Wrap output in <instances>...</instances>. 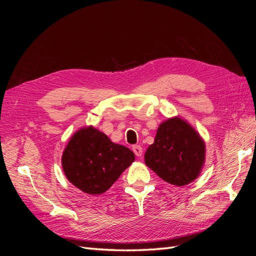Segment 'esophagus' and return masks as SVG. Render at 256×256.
<instances>
[{
    "label": "esophagus",
    "instance_id": "esophagus-1",
    "mask_svg": "<svg viewBox=\"0 0 256 256\" xmlns=\"http://www.w3.org/2000/svg\"><path fill=\"white\" fill-rule=\"evenodd\" d=\"M132 150H133V152H134V154L136 155L138 157H140V156L143 155V148H140V145H134Z\"/></svg>",
    "mask_w": 256,
    "mask_h": 256
}]
</instances>
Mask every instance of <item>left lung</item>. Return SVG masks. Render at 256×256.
<instances>
[{
  "label": "left lung",
  "mask_w": 256,
  "mask_h": 256,
  "mask_svg": "<svg viewBox=\"0 0 256 256\" xmlns=\"http://www.w3.org/2000/svg\"><path fill=\"white\" fill-rule=\"evenodd\" d=\"M206 160V144L187 121L174 116L160 124L144 155L146 166L162 180L186 186L197 178Z\"/></svg>",
  "instance_id": "left-lung-1"
}]
</instances>
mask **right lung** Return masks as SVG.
I'll return each instance as SVG.
<instances>
[{
    "mask_svg": "<svg viewBox=\"0 0 256 256\" xmlns=\"http://www.w3.org/2000/svg\"><path fill=\"white\" fill-rule=\"evenodd\" d=\"M135 160L133 152L113 143L94 126L81 128L64 148L62 165L74 187L89 194L106 192Z\"/></svg>",
    "mask_w": 256,
    "mask_h": 256,
    "instance_id": "obj_1",
    "label": "right lung"
}]
</instances>
